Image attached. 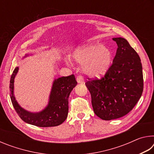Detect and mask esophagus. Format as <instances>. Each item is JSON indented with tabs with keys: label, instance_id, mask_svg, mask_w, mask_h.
<instances>
[{
	"label": "esophagus",
	"instance_id": "34e87169",
	"mask_svg": "<svg viewBox=\"0 0 154 154\" xmlns=\"http://www.w3.org/2000/svg\"><path fill=\"white\" fill-rule=\"evenodd\" d=\"M77 82L79 83H84V79L82 75H78L77 77Z\"/></svg>",
	"mask_w": 154,
	"mask_h": 154
}]
</instances>
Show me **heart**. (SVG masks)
Here are the masks:
<instances>
[{
	"label": "heart",
	"mask_w": 154,
	"mask_h": 154,
	"mask_svg": "<svg viewBox=\"0 0 154 154\" xmlns=\"http://www.w3.org/2000/svg\"><path fill=\"white\" fill-rule=\"evenodd\" d=\"M73 58L77 63L83 65V71L92 77H99L107 71L111 65L112 54L105 45H84L77 49Z\"/></svg>",
	"instance_id": "b5f03b06"
}]
</instances>
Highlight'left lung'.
I'll use <instances>...</instances> for the list:
<instances>
[{"label":"left lung","mask_w":154,"mask_h":154,"mask_svg":"<svg viewBox=\"0 0 154 154\" xmlns=\"http://www.w3.org/2000/svg\"><path fill=\"white\" fill-rule=\"evenodd\" d=\"M118 45L113 63L100 79L85 85L90 92L94 113L104 120L124 116L142 95L143 77L139 56L124 38H113Z\"/></svg>","instance_id":"8db88e82"}]
</instances>
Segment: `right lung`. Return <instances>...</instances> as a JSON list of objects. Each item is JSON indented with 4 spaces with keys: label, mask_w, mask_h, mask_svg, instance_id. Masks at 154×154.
<instances>
[{
    "label": "right lung",
    "mask_w": 154,
    "mask_h": 154,
    "mask_svg": "<svg viewBox=\"0 0 154 154\" xmlns=\"http://www.w3.org/2000/svg\"><path fill=\"white\" fill-rule=\"evenodd\" d=\"M18 67H16L11 75L9 88L12 105L20 118L26 123L38 127L57 126L63 123L69 112V95L77 84L75 75L72 74L54 80L48 106L43 111L35 113L24 110L15 100L14 83Z\"/></svg>",
    "instance_id": "obj_1"
}]
</instances>
